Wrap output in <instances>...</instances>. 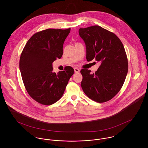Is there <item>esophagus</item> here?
<instances>
[{
  "mask_svg": "<svg viewBox=\"0 0 148 148\" xmlns=\"http://www.w3.org/2000/svg\"><path fill=\"white\" fill-rule=\"evenodd\" d=\"M74 71H75V73H78V72H80V69L78 68H74Z\"/></svg>",
  "mask_w": 148,
  "mask_h": 148,
  "instance_id": "1",
  "label": "esophagus"
}]
</instances>
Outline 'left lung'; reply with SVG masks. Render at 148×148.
<instances>
[{
    "label": "left lung",
    "instance_id": "left-lung-1",
    "mask_svg": "<svg viewBox=\"0 0 148 148\" xmlns=\"http://www.w3.org/2000/svg\"><path fill=\"white\" fill-rule=\"evenodd\" d=\"M86 50L88 62L95 59L101 63L95 73L82 69L81 86L85 94L97 103H104L113 98L120 90L128 71L124 47L113 32L99 25L79 30Z\"/></svg>",
    "mask_w": 148,
    "mask_h": 148
}]
</instances>
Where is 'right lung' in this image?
Returning <instances> with one entry per match:
<instances>
[{
  "mask_svg": "<svg viewBox=\"0 0 148 148\" xmlns=\"http://www.w3.org/2000/svg\"><path fill=\"white\" fill-rule=\"evenodd\" d=\"M71 28H49L35 33L21 52L19 68L24 86L29 95L45 106L57 102L63 96L74 69L65 66L58 73L52 72V63L60 59L63 44Z\"/></svg>",
  "mask_w": 148,
  "mask_h": 148,
  "instance_id": "right-lung-1",
  "label": "right lung"
}]
</instances>
